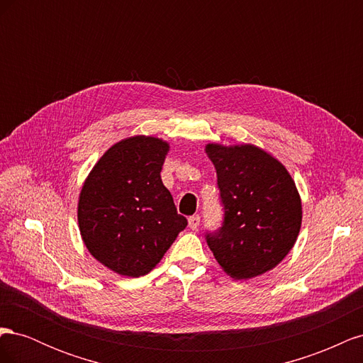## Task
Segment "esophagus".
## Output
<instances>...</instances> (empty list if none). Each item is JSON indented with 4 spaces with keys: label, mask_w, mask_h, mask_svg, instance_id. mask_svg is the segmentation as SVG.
<instances>
[{
    "label": "esophagus",
    "mask_w": 363,
    "mask_h": 363,
    "mask_svg": "<svg viewBox=\"0 0 363 363\" xmlns=\"http://www.w3.org/2000/svg\"><path fill=\"white\" fill-rule=\"evenodd\" d=\"M188 223H189V227H191L192 230H196V228H199V225H200V216H199V215L189 216Z\"/></svg>",
    "instance_id": "34e87169"
}]
</instances>
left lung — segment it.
Masks as SVG:
<instances>
[{
    "mask_svg": "<svg viewBox=\"0 0 363 363\" xmlns=\"http://www.w3.org/2000/svg\"><path fill=\"white\" fill-rule=\"evenodd\" d=\"M218 175L224 221L206 233L230 277L252 279L276 268L301 227V200L288 169L259 147L207 144Z\"/></svg>",
    "mask_w": 363,
    "mask_h": 363,
    "instance_id": "obj_1",
    "label": "left lung"
}]
</instances>
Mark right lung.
<instances>
[{
	"label": "right lung",
	"mask_w": 363,
	"mask_h": 363,
	"mask_svg": "<svg viewBox=\"0 0 363 363\" xmlns=\"http://www.w3.org/2000/svg\"><path fill=\"white\" fill-rule=\"evenodd\" d=\"M168 151V142L152 136L119 140L82 188L77 218L83 242L119 276H145L188 225L160 179Z\"/></svg>",
	"instance_id": "right-lung-1"
}]
</instances>
